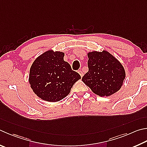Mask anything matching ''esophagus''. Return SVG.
Returning a JSON list of instances; mask_svg holds the SVG:
<instances>
[{
  "mask_svg": "<svg viewBox=\"0 0 147 147\" xmlns=\"http://www.w3.org/2000/svg\"><path fill=\"white\" fill-rule=\"evenodd\" d=\"M78 73L80 74V75L81 76V77H83V76H84V74H83V73H82V71H81V70H80V71H78Z\"/></svg>",
  "mask_w": 147,
  "mask_h": 147,
  "instance_id": "1",
  "label": "esophagus"
}]
</instances>
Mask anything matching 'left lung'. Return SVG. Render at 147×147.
Returning a JSON list of instances; mask_svg holds the SVG:
<instances>
[{
  "mask_svg": "<svg viewBox=\"0 0 147 147\" xmlns=\"http://www.w3.org/2000/svg\"><path fill=\"white\" fill-rule=\"evenodd\" d=\"M89 71L82 81L100 96H109L120 89L125 78L123 67L106 51L88 53Z\"/></svg>",
  "mask_w": 147,
  "mask_h": 147,
  "instance_id": "1",
  "label": "left lung"
}]
</instances>
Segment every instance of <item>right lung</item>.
Listing matches in <instances>:
<instances>
[{
	"label": "right lung",
	"instance_id": "obj_1",
	"mask_svg": "<svg viewBox=\"0 0 147 147\" xmlns=\"http://www.w3.org/2000/svg\"><path fill=\"white\" fill-rule=\"evenodd\" d=\"M64 53L47 51L34 61L29 82L34 92L41 99L56 102L67 96L74 83L81 78L63 60Z\"/></svg>",
	"mask_w": 147,
	"mask_h": 147
}]
</instances>
